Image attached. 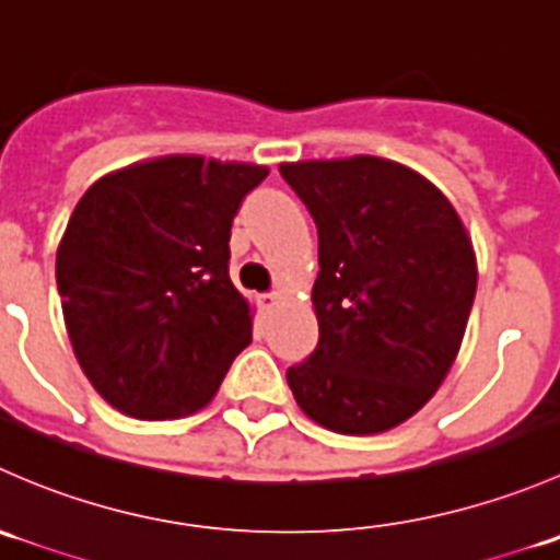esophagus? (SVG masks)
<instances>
[{
  "instance_id": "esophagus-1",
  "label": "esophagus",
  "mask_w": 560,
  "mask_h": 560,
  "mask_svg": "<svg viewBox=\"0 0 560 560\" xmlns=\"http://www.w3.org/2000/svg\"><path fill=\"white\" fill-rule=\"evenodd\" d=\"M259 303H262V308H276L281 303V295L279 292H268V295L259 298Z\"/></svg>"
}]
</instances>
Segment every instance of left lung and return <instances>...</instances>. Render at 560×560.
<instances>
[{
    "label": "left lung",
    "mask_w": 560,
    "mask_h": 560,
    "mask_svg": "<svg viewBox=\"0 0 560 560\" xmlns=\"http://www.w3.org/2000/svg\"><path fill=\"white\" fill-rule=\"evenodd\" d=\"M319 233V341L287 371L316 425L374 436L447 380L477 292V254L442 189L382 156L281 162Z\"/></svg>",
    "instance_id": "left-lung-1"
}]
</instances>
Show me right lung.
<instances>
[{
	"instance_id": "obj_1",
	"label": "right lung",
	"mask_w": 560,
	"mask_h": 560,
	"mask_svg": "<svg viewBox=\"0 0 560 560\" xmlns=\"http://www.w3.org/2000/svg\"><path fill=\"white\" fill-rule=\"evenodd\" d=\"M265 175L171 154L107 173L78 200L56 252L61 312L83 374L121 415H195L252 341L228 244Z\"/></svg>"
}]
</instances>
